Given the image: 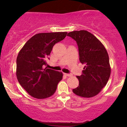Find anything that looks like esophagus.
<instances>
[{
    "label": "esophagus",
    "mask_w": 127,
    "mask_h": 127,
    "mask_svg": "<svg viewBox=\"0 0 127 127\" xmlns=\"http://www.w3.org/2000/svg\"><path fill=\"white\" fill-rule=\"evenodd\" d=\"M64 75L65 76H72L73 75L72 73H64Z\"/></svg>",
    "instance_id": "34e87169"
}]
</instances>
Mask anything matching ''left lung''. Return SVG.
<instances>
[{
	"label": "left lung",
	"instance_id": "8db88e82",
	"mask_svg": "<svg viewBox=\"0 0 127 127\" xmlns=\"http://www.w3.org/2000/svg\"><path fill=\"white\" fill-rule=\"evenodd\" d=\"M78 46L79 60L85 65L81 76H77L79 86L73 90L76 95L91 98L98 94L110 78L111 68L107 51L95 36L87 30L68 33Z\"/></svg>",
	"mask_w": 127,
	"mask_h": 127
}]
</instances>
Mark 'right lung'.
Returning <instances> with one entry per match:
<instances>
[{
    "label": "right lung",
    "instance_id": "1",
    "mask_svg": "<svg viewBox=\"0 0 127 127\" xmlns=\"http://www.w3.org/2000/svg\"><path fill=\"white\" fill-rule=\"evenodd\" d=\"M67 32L41 33L32 37L19 52L16 75L29 94L38 99L51 97L63 78L62 72L46 67V60L54 45L62 41Z\"/></svg>",
    "mask_w": 127,
    "mask_h": 127
}]
</instances>
